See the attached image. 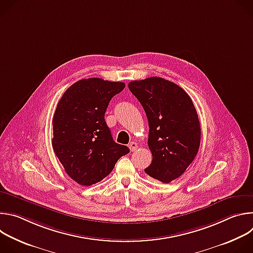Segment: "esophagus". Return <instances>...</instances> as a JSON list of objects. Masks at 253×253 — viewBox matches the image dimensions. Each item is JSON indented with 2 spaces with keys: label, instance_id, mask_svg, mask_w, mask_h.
<instances>
[{
  "label": "esophagus",
  "instance_id": "34e87169",
  "mask_svg": "<svg viewBox=\"0 0 253 253\" xmlns=\"http://www.w3.org/2000/svg\"><path fill=\"white\" fill-rule=\"evenodd\" d=\"M129 148H130L131 151H135L138 148V144L136 142H131L129 144Z\"/></svg>",
  "mask_w": 253,
  "mask_h": 253
}]
</instances>
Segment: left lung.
<instances>
[{
	"label": "left lung",
	"mask_w": 253,
	"mask_h": 253,
	"mask_svg": "<svg viewBox=\"0 0 253 253\" xmlns=\"http://www.w3.org/2000/svg\"><path fill=\"white\" fill-rule=\"evenodd\" d=\"M128 87L148 119L153 159L145 172L169 183L184 173L199 149L201 129L193 102L181 87L160 77L132 81Z\"/></svg>",
	"instance_id": "8db88e82"
}]
</instances>
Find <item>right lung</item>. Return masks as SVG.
Here are the masks:
<instances>
[{
	"instance_id": "right-lung-1",
	"label": "right lung",
	"mask_w": 253,
	"mask_h": 253,
	"mask_svg": "<svg viewBox=\"0 0 253 253\" xmlns=\"http://www.w3.org/2000/svg\"><path fill=\"white\" fill-rule=\"evenodd\" d=\"M123 82L82 79L58 102L53 118V150L66 173L83 186L95 184L113 170L129 148L116 143L105 121L110 100Z\"/></svg>"
}]
</instances>
